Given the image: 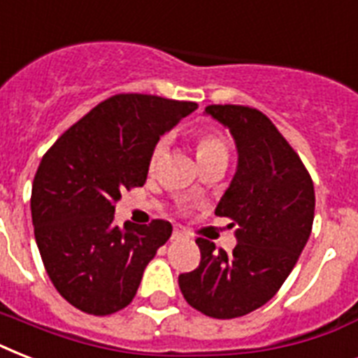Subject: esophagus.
<instances>
[{
  "label": "esophagus",
  "instance_id": "esophagus-1",
  "mask_svg": "<svg viewBox=\"0 0 358 358\" xmlns=\"http://www.w3.org/2000/svg\"><path fill=\"white\" fill-rule=\"evenodd\" d=\"M182 238H187L185 234V230L180 227V224H174V230H173V239H182Z\"/></svg>",
  "mask_w": 358,
  "mask_h": 358
}]
</instances>
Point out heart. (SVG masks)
I'll return each mask as SVG.
<instances>
[{"mask_svg":"<svg viewBox=\"0 0 358 358\" xmlns=\"http://www.w3.org/2000/svg\"><path fill=\"white\" fill-rule=\"evenodd\" d=\"M167 148V139L157 141V145L154 146L150 156V169L156 167V163L159 162V157L163 156V152ZM215 156H229V145H227V139L219 131H213V129H206L199 135L196 139V157L199 162L201 159H208V157Z\"/></svg>","mask_w":358,"mask_h":358,"instance_id":"obj_1","label":"heart"}]
</instances>
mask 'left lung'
Listing matches in <instances>:
<instances>
[{"mask_svg":"<svg viewBox=\"0 0 358 358\" xmlns=\"http://www.w3.org/2000/svg\"><path fill=\"white\" fill-rule=\"evenodd\" d=\"M238 146V171L215 215L238 227L232 252L199 238L201 264L178 284L195 310L232 320L260 308L277 294L305 249L316 195L305 163L266 115L249 106H208Z\"/></svg>","mask_w":358,"mask_h":358,"instance_id":"8db88e82","label":"left lung"}]
</instances>
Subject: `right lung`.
Instances as JSON below:
<instances>
[{
    "label": "right lung",
    "mask_w": 358,
    "mask_h": 358,
    "mask_svg": "<svg viewBox=\"0 0 358 358\" xmlns=\"http://www.w3.org/2000/svg\"><path fill=\"white\" fill-rule=\"evenodd\" d=\"M199 108L122 92L72 124L44 154L31 189L35 239L55 289L92 316L128 306L171 234L169 221L115 227L120 193L143 187L154 146Z\"/></svg>",
    "instance_id": "obj_1"
}]
</instances>
